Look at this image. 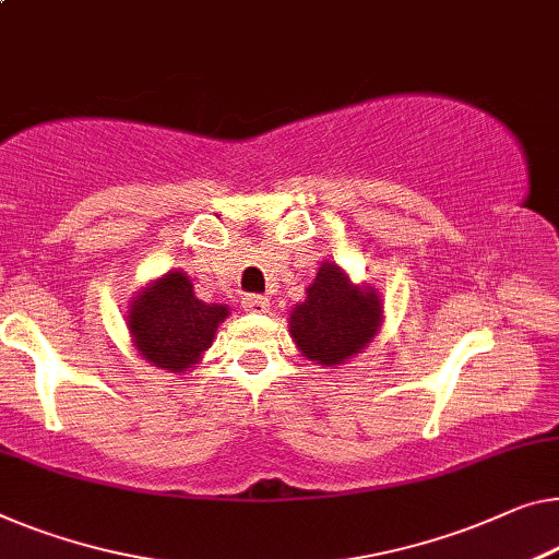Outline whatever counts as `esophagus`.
<instances>
[{"instance_id":"obj_1","label":"esophagus","mask_w":559,"mask_h":559,"mask_svg":"<svg viewBox=\"0 0 559 559\" xmlns=\"http://www.w3.org/2000/svg\"><path fill=\"white\" fill-rule=\"evenodd\" d=\"M240 304H243V311H248V313H265L271 306L269 296H261V294H246Z\"/></svg>"}]
</instances>
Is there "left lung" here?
<instances>
[{"label": "left lung", "instance_id": "left-lung-1", "mask_svg": "<svg viewBox=\"0 0 559 559\" xmlns=\"http://www.w3.org/2000/svg\"><path fill=\"white\" fill-rule=\"evenodd\" d=\"M306 294V301L290 313V333L311 361L344 364L373 338L381 321L377 290L352 286L338 265L326 263Z\"/></svg>", "mask_w": 559, "mask_h": 559}]
</instances>
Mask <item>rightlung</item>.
Masks as SVG:
<instances>
[{"label":"right lung","mask_w":559,"mask_h":559,"mask_svg":"<svg viewBox=\"0 0 559 559\" xmlns=\"http://www.w3.org/2000/svg\"><path fill=\"white\" fill-rule=\"evenodd\" d=\"M226 316V306L198 301L186 273L170 271L130 304L128 326L150 364L186 371L213 344L215 329Z\"/></svg>","instance_id":"add662e5"}]
</instances>
